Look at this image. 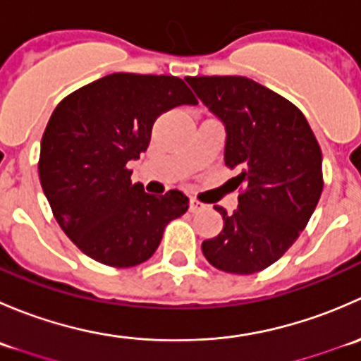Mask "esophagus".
I'll return each instance as SVG.
<instances>
[{
	"label": "esophagus",
	"instance_id": "1",
	"mask_svg": "<svg viewBox=\"0 0 361 361\" xmlns=\"http://www.w3.org/2000/svg\"><path fill=\"white\" fill-rule=\"evenodd\" d=\"M207 207V204L199 202L197 199H190V213H199V211H204Z\"/></svg>",
	"mask_w": 361,
	"mask_h": 361
}]
</instances>
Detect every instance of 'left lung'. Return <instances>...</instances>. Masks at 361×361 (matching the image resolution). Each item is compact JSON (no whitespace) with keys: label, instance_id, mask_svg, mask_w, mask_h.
Listing matches in <instances>:
<instances>
[{"label":"left lung","instance_id":"8db88e82","mask_svg":"<svg viewBox=\"0 0 361 361\" xmlns=\"http://www.w3.org/2000/svg\"><path fill=\"white\" fill-rule=\"evenodd\" d=\"M225 126V164L238 167L239 206H221L224 228L202 243L211 265L231 274L264 271L297 241L323 190L322 148L295 104L246 76H187Z\"/></svg>","mask_w":361,"mask_h":361}]
</instances>
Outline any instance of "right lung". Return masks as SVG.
Here are the masks:
<instances>
[{"label": "right lung", "mask_w": 361, "mask_h": 361, "mask_svg": "<svg viewBox=\"0 0 361 361\" xmlns=\"http://www.w3.org/2000/svg\"><path fill=\"white\" fill-rule=\"evenodd\" d=\"M181 104H197L181 78L113 73L54 110L42 137L39 181L64 234L92 260L143 264L166 225L188 209L180 190L155 197L127 169L147 152L155 120Z\"/></svg>", "instance_id": "1"}]
</instances>
